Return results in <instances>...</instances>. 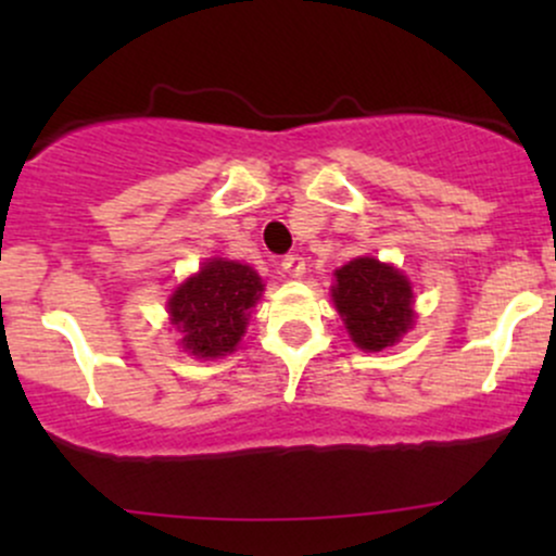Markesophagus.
I'll return each mask as SVG.
<instances>
[{
  "instance_id": "1",
  "label": "esophagus",
  "mask_w": 556,
  "mask_h": 556,
  "mask_svg": "<svg viewBox=\"0 0 556 556\" xmlns=\"http://www.w3.org/2000/svg\"><path fill=\"white\" fill-rule=\"evenodd\" d=\"M282 269H285L287 277H303L305 258L298 256V253H290V256L282 258Z\"/></svg>"
}]
</instances>
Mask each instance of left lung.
I'll return each instance as SVG.
<instances>
[{
	"instance_id": "obj_1",
	"label": "left lung",
	"mask_w": 556,
	"mask_h": 556,
	"mask_svg": "<svg viewBox=\"0 0 556 556\" xmlns=\"http://www.w3.org/2000/svg\"><path fill=\"white\" fill-rule=\"evenodd\" d=\"M331 300L361 350H384L413 324L410 282L376 258H355L337 269Z\"/></svg>"
}]
</instances>
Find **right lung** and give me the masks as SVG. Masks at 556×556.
Segmentation results:
<instances>
[{
  "instance_id": "add662e5",
  "label": "right lung",
  "mask_w": 556,
  "mask_h": 556,
  "mask_svg": "<svg viewBox=\"0 0 556 556\" xmlns=\"http://www.w3.org/2000/svg\"><path fill=\"white\" fill-rule=\"evenodd\" d=\"M261 290L264 285L251 266L222 258L203 264L169 298V316L182 331V348L198 358L232 353Z\"/></svg>"
}]
</instances>
